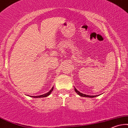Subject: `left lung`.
<instances>
[{
	"instance_id": "obj_1",
	"label": "left lung",
	"mask_w": 128,
	"mask_h": 128,
	"mask_svg": "<svg viewBox=\"0 0 128 128\" xmlns=\"http://www.w3.org/2000/svg\"><path fill=\"white\" fill-rule=\"evenodd\" d=\"M74 90H75V92L77 94H78L79 96H80L82 97H85V98H95V97L99 96V95H96V96H89V95H86V94H83V93H80V92H78L76 88H74Z\"/></svg>"
}]
</instances>
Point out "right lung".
I'll return each instance as SVG.
<instances>
[{"label": "right lung", "mask_w": 128, "mask_h": 128, "mask_svg": "<svg viewBox=\"0 0 128 128\" xmlns=\"http://www.w3.org/2000/svg\"><path fill=\"white\" fill-rule=\"evenodd\" d=\"M53 88H54V87H52V88H51V90H50V92H48V93H45V94H42V95H40V96H30V97H32V98H45V97H47L49 96V95L51 94V92H52L53 90Z\"/></svg>", "instance_id": "obj_1"}]
</instances>
